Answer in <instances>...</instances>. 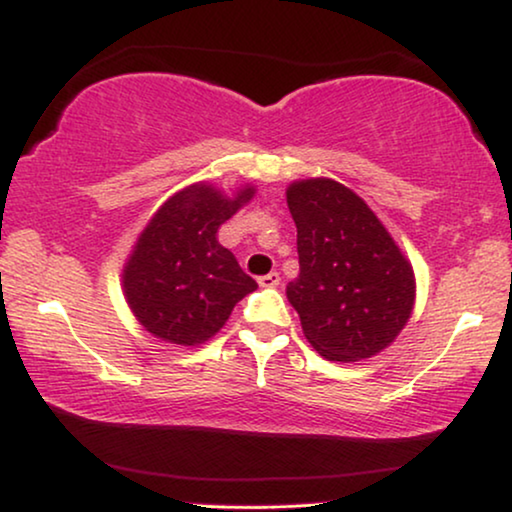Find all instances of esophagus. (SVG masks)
I'll return each instance as SVG.
<instances>
[{"instance_id": "esophagus-1", "label": "esophagus", "mask_w": 512, "mask_h": 512, "mask_svg": "<svg viewBox=\"0 0 512 512\" xmlns=\"http://www.w3.org/2000/svg\"><path fill=\"white\" fill-rule=\"evenodd\" d=\"M278 283H280L278 271H271V273H266V276H259V285L262 287H276Z\"/></svg>"}]
</instances>
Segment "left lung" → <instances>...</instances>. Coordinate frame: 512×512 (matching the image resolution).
<instances>
[{
	"mask_svg": "<svg viewBox=\"0 0 512 512\" xmlns=\"http://www.w3.org/2000/svg\"><path fill=\"white\" fill-rule=\"evenodd\" d=\"M299 278L287 299L325 359L357 362L387 348L415 301L413 266L376 213L348 187L311 178L287 190Z\"/></svg>",
	"mask_w": 512,
	"mask_h": 512,
	"instance_id": "1",
	"label": "left lung"
}]
</instances>
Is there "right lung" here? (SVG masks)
I'll return each mask as SVG.
<instances>
[{"mask_svg": "<svg viewBox=\"0 0 512 512\" xmlns=\"http://www.w3.org/2000/svg\"><path fill=\"white\" fill-rule=\"evenodd\" d=\"M253 197V187L227 199L211 185L171 197L148 222L122 273L127 304L150 334L199 345L225 325L234 306L257 290L215 234Z\"/></svg>", "mask_w": 512, "mask_h": 512, "instance_id": "1", "label": "right lung"}]
</instances>
